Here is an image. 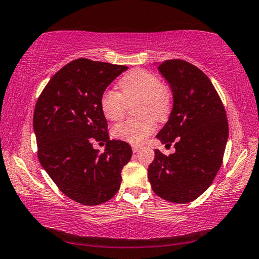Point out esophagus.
Here are the masks:
<instances>
[{
	"mask_svg": "<svg viewBox=\"0 0 259 259\" xmlns=\"http://www.w3.org/2000/svg\"><path fill=\"white\" fill-rule=\"evenodd\" d=\"M132 149H133L134 154H137V152H139L140 150H141V147H140V146H132Z\"/></svg>",
	"mask_w": 259,
	"mask_h": 259,
	"instance_id": "esophagus-1",
	"label": "esophagus"
}]
</instances>
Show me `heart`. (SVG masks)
I'll return each instance as SVG.
<instances>
[{
	"mask_svg": "<svg viewBox=\"0 0 259 259\" xmlns=\"http://www.w3.org/2000/svg\"><path fill=\"white\" fill-rule=\"evenodd\" d=\"M120 93L107 90L101 96V110L109 120L117 121L124 116L127 103L139 100L137 118L121 121L113 127L116 138L131 143H141L154 132L156 119H167L172 107V95L167 87L160 84L152 72L137 69L124 75L119 83Z\"/></svg>",
	"mask_w": 259,
	"mask_h": 259,
	"instance_id": "b5f03b06",
	"label": "heart"
}]
</instances>
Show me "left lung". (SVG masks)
<instances>
[{
  "instance_id": "1",
  "label": "left lung",
  "mask_w": 259,
  "mask_h": 259,
  "mask_svg": "<svg viewBox=\"0 0 259 259\" xmlns=\"http://www.w3.org/2000/svg\"><path fill=\"white\" fill-rule=\"evenodd\" d=\"M173 97L168 120L156 135L176 152L155 150L148 179L156 195L172 203H188L205 192L222 166L228 140L224 105L210 79L181 59L155 63Z\"/></svg>"
}]
</instances>
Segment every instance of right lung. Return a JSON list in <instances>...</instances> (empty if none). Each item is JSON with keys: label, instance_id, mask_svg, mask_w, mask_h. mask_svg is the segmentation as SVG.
Masks as SVG:
<instances>
[{"label": "right lung", "instance_id": "add662e5", "mask_svg": "<svg viewBox=\"0 0 259 259\" xmlns=\"http://www.w3.org/2000/svg\"><path fill=\"white\" fill-rule=\"evenodd\" d=\"M127 69L75 59L49 80L36 102L33 128L42 167L62 193L83 205L111 200L132 157L128 143L110 140L100 104L103 92ZM93 141L107 142L105 152L94 150Z\"/></svg>", "mask_w": 259, "mask_h": 259}]
</instances>
